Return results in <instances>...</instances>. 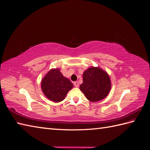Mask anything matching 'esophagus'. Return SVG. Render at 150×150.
Segmentation results:
<instances>
[{"mask_svg": "<svg viewBox=\"0 0 150 150\" xmlns=\"http://www.w3.org/2000/svg\"><path fill=\"white\" fill-rule=\"evenodd\" d=\"M74 85L75 87H79V83L78 82V81H75V82L74 83Z\"/></svg>", "mask_w": 150, "mask_h": 150, "instance_id": "obj_1", "label": "esophagus"}]
</instances>
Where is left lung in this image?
<instances>
[{"label": "left lung", "instance_id": "1", "mask_svg": "<svg viewBox=\"0 0 150 150\" xmlns=\"http://www.w3.org/2000/svg\"><path fill=\"white\" fill-rule=\"evenodd\" d=\"M108 74L99 67H90L83 73V83L80 89L89 101L97 102L104 99L111 89Z\"/></svg>", "mask_w": 150, "mask_h": 150}]
</instances>
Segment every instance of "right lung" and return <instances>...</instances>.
<instances>
[{"instance_id":"right-lung-1","label":"right lung","mask_w":150,"mask_h":150,"mask_svg":"<svg viewBox=\"0 0 150 150\" xmlns=\"http://www.w3.org/2000/svg\"><path fill=\"white\" fill-rule=\"evenodd\" d=\"M73 84L61 73L59 69H51L42 79L41 88L46 96L54 102L64 100Z\"/></svg>"}]
</instances>
